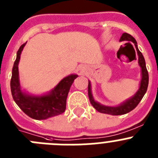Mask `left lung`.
Here are the masks:
<instances>
[{"label":"left lung","mask_w":158,"mask_h":158,"mask_svg":"<svg viewBox=\"0 0 158 158\" xmlns=\"http://www.w3.org/2000/svg\"><path fill=\"white\" fill-rule=\"evenodd\" d=\"M123 40L133 42L135 43L138 54H139V63L140 67L142 68V80H141L140 88H139V91L137 92L136 94L132 98L127 100L126 102H124L123 104H120L119 106H117V107H107V106L101 105V104H100L93 100V95H92L91 93V85H90V82H89L88 94H89V100H90V103L93 106V107L99 112L109 114V115H123V114L130 112L138 106V104H139V102L143 98V96H144L145 93H146V90H147L148 84H149V74H148V71L147 69H146L144 57H143L142 54L138 48L137 42L133 36L131 35L130 34H127V33H123L120 38V41H123Z\"/></svg>","instance_id":"8db88e82"}]
</instances>
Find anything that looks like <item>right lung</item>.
Returning <instances> with one entry per match:
<instances>
[{"mask_svg":"<svg viewBox=\"0 0 158 158\" xmlns=\"http://www.w3.org/2000/svg\"><path fill=\"white\" fill-rule=\"evenodd\" d=\"M26 43L27 42L20 46L18 50L16 59L12 67L10 82L12 98L26 115L34 119H46L60 115L65 111L68 93L74 79L77 77V75L72 74L63 78L51 93L47 95L41 96L26 95L20 89L18 71L20 54Z\"/></svg>","mask_w":158,"mask_h":158,"instance_id":"1","label":"right lung"}]
</instances>
